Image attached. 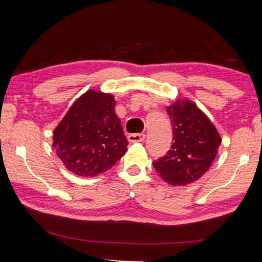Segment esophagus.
<instances>
[{"instance_id": "esophagus-1", "label": "esophagus", "mask_w": 262, "mask_h": 262, "mask_svg": "<svg viewBox=\"0 0 262 262\" xmlns=\"http://www.w3.org/2000/svg\"><path fill=\"white\" fill-rule=\"evenodd\" d=\"M145 140V134H129L128 141L129 142H143Z\"/></svg>"}]
</instances>
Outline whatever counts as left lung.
I'll list each match as a JSON object with an SVG mask.
<instances>
[{
  "instance_id": "left-lung-1",
  "label": "left lung",
  "mask_w": 262,
  "mask_h": 262,
  "mask_svg": "<svg viewBox=\"0 0 262 262\" xmlns=\"http://www.w3.org/2000/svg\"><path fill=\"white\" fill-rule=\"evenodd\" d=\"M173 129V142L154 167L170 185H187L209 170L221 144V136L206 114L190 100L166 107Z\"/></svg>"
}]
</instances>
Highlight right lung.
Returning <instances> with one entry per match:
<instances>
[{
	"mask_svg": "<svg viewBox=\"0 0 262 262\" xmlns=\"http://www.w3.org/2000/svg\"><path fill=\"white\" fill-rule=\"evenodd\" d=\"M112 95L86 91L75 101L53 134V147L75 174L91 177L107 171L127 151Z\"/></svg>",
	"mask_w": 262,
	"mask_h": 262,
	"instance_id": "add662e5",
	"label": "right lung"
}]
</instances>
